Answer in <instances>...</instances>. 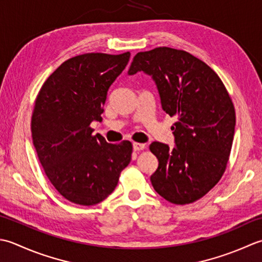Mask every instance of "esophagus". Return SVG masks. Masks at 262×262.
Segmentation results:
<instances>
[{"instance_id":"obj_1","label":"esophagus","mask_w":262,"mask_h":262,"mask_svg":"<svg viewBox=\"0 0 262 262\" xmlns=\"http://www.w3.org/2000/svg\"><path fill=\"white\" fill-rule=\"evenodd\" d=\"M132 147H133V150H136V151H140V150H143V149L146 148V145L145 143H139V142H135L132 145Z\"/></svg>"}]
</instances>
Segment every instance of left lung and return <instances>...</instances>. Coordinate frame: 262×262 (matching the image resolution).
Returning a JSON list of instances; mask_svg holds the SVG:
<instances>
[{"label": "left lung", "mask_w": 262, "mask_h": 262, "mask_svg": "<svg viewBox=\"0 0 262 262\" xmlns=\"http://www.w3.org/2000/svg\"><path fill=\"white\" fill-rule=\"evenodd\" d=\"M138 72L151 77L162 108L178 117L175 146L154 141L149 147L158 159L151 184L172 204H191L225 172L235 132L232 99L215 71L188 52L157 47L138 53L127 74Z\"/></svg>", "instance_id": "1"}]
</instances>
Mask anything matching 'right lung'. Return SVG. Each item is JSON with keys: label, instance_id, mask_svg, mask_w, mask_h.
<instances>
[{"label": "right lung", "instance_id": "add662e5", "mask_svg": "<svg viewBox=\"0 0 262 262\" xmlns=\"http://www.w3.org/2000/svg\"><path fill=\"white\" fill-rule=\"evenodd\" d=\"M130 58L87 53L66 61L37 96L31 136L47 178L67 200L97 205L114 191L131 161L132 145L108 143L93 135L92 122L101 121L112 83Z\"/></svg>", "mask_w": 262, "mask_h": 262}]
</instances>
